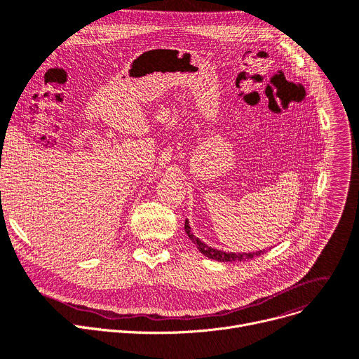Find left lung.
Masks as SVG:
<instances>
[{
	"label": "left lung",
	"mask_w": 359,
	"mask_h": 359,
	"mask_svg": "<svg viewBox=\"0 0 359 359\" xmlns=\"http://www.w3.org/2000/svg\"><path fill=\"white\" fill-rule=\"evenodd\" d=\"M184 231L187 234V237H189L192 240V243L196 246V249L208 259H214V260H218V262H237V260H249V259H253L256 256H260L263 252H265V249L263 250H256V252H243V253H236V252H224V250H218L215 248H211L208 246V244H205L203 241H201L194 233H192V229L189 225V219L184 221Z\"/></svg>",
	"instance_id": "left-lung-1"
}]
</instances>
